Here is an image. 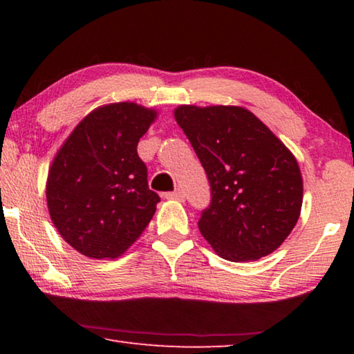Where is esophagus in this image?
<instances>
[{"label":"esophagus","mask_w":354,"mask_h":354,"mask_svg":"<svg viewBox=\"0 0 354 354\" xmlns=\"http://www.w3.org/2000/svg\"><path fill=\"white\" fill-rule=\"evenodd\" d=\"M165 198L184 201V200H185V194H184V190L176 189V190H173V192H169V194H165Z\"/></svg>","instance_id":"34e87169"}]
</instances>
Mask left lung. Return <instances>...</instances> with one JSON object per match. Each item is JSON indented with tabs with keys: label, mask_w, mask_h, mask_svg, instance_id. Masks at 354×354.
I'll return each instance as SVG.
<instances>
[{
	"label": "left lung",
	"mask_w": 354,
	"mask_h": 354,
	"mask_svg": "<svg viewBox=\"0 0 354 354\" xmlns=\"http://www.w3.org/2000/svg\"><path fill=\"white\" fill-rule=\"evenodd\" d=\"M175 118L211 185L198 220L203 237L231 262L270 254L301 211L303 179L293 154L243 107L179 106Z\"/></svg>",
	"instance_id": "left-lung-1"
}]
</instances>
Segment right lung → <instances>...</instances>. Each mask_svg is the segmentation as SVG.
<instances>
[{"label": "right lung", "instance_id": "obj_1", "mask_svg": "<svg viewBox=\"0 0 354 354\" xmlns=\"http://www.w3.org/2000/svg\"><path fill=\"white\" fill-rule=\"evenodd\" d=\"M154 117L134 103L98 107L59 149L48 175V209L59 234L81 254L117 257L153 218L160 196L148 187L137 143Z\"/></svg>", "mask_w": 354, "mask_h": 354}]
</instances>
